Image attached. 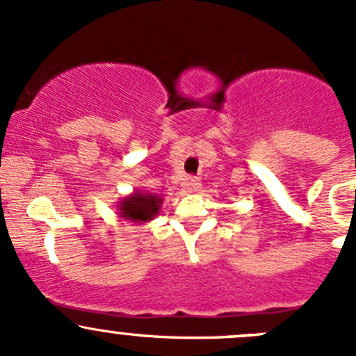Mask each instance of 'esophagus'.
Returning <instances> with one entry per match:
<instances>
[{"mask_svg": "<svg viewBox=\"0 0 356 356\" xmlns=\"http://www.w3.org/2000/svg\"><path fill=\"white\" fill-rule=\"evenodd\" d=\"M184 186L189 189V191H196V189H198L201 186V182H200L198 177H189L188 181L184 182Z\"/></svg>", "mask_w": 356, "mask_h": 356, "instance_id": "1", "label": "esophagus"}]
</instances>
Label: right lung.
Wrapping results in <instances>:
<instances>
[{
    "label": "right lung",
    "mask_w": 356,
    "mask_h": 356,
    "mask_svg": "<svg viewBox=\"0 0 356 356\" xmlns=\"http://www.w3.org/2000/svg\"><path fill=\"white\" fill-rule=\"evenodd\" d=\"M160 196L143 191H134L117 204L118 215L125 220L136 222V224H145V222L153 220L160 213Z\"/></svg>",
    "instance_id": "add662e5"
}]
</instances>
